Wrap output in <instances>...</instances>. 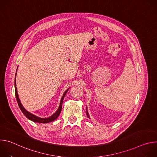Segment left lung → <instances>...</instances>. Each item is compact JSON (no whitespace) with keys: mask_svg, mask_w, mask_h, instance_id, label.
<instances>
[{"mask_svg":"<svg viewBox=\"0 0 157 157\" xmlns=\"http://www.w3.org/2000/svg\"><path fill=\"white\" fill-rule=\"evenodd\" d=\"M86 115L87 116V117H88L89 118H90V117H89V113H88V111H87V107H86Z\"/></svg>","mask_w":157,"mask_h":157,"instance_id":"1","label":"left lung"}]
</instances>
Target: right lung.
I'll use <instances>...</instances> for the list:
<instances>
[{
  "instance_id": "1",
  "label": "right lung",
  "mask_w": 157,
  "mask_h": 157,
  "mask_svg": "<svg viewBox=\"0 0 157 157\" xmlns=\"http://www.w3.org/2000/svg\"><path fill=\"white\" fill-rule=\"evenodd\" d=\"M17 70H18V67L17 68V70H16V73H15V96H16V99H17V103L18 104V106L20 109V110H21L22 113H23V114L25 115V116L28 118L29 120L33 121V122H38V123H43V124H46V123H48V122H52L53 121H55L58 116L61 113V108H62V104H63V99H64V98L66 95V94L67 93V91H68L69 90L68 88L67 90L63 93V96H62V98L61 99V101H60V103H59V107L57 109V110L55 112V113L52 114L51 116L48 117H44V118H42V117H38L33 114H32L31 113H30V112H29L28 110H27L24 107V106L22 105L20 101V99H19V97H18V92H17V87H16V75H17Z\"/></svg>"
}]
</instances>
